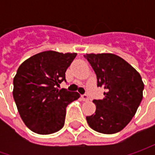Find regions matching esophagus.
Returning a JSON list of instances; mask_svg holds the SVG:
<instances>
[{
    "mask_svg": "<svg viewBox=\"0 0 155 155\" xmlns=\"http://www.w3.org/2000/svg\"><path fill=\"white\" fill-rule=\"evenodd\" d=\"M81 98L83 101H84V102H87V101H89V97L87 96L86 94H84V95H82L81 96Z\"/></svg>",
    "mask_w": 155,
    "mask_h": 155,
    "instance_id": "1",
    "label": "esophagus"
}]
</instances>
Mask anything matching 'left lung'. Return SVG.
Returning a JSON list of instances; mask_svg holds the SVG:
<instances>
[{"label":"left lung","instance_id":"8db88e82","mask_svg":"<svg viewBox=\"0 0 155 155\" xmlns=\"http://www.w3.org/2000/svg\"><path fill=\"white\" fill-rule=\"evenodd\" d=\"M84 58L96 72L103 100H94L96 112L86 116L89 126L102 134H115L125 128L135 115L143 97L140 73L113 53H86Z\"/></svg>","mask_w":155,"mask_h":155}]
</instances>
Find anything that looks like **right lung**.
Segmentation results:
<instances>
[{
  "instance_id": "1",
  "label": "right lung",
  "mask_w": 155,
  "mask_h": 155,
  "mask_svg": "<svg viewBox=\"0 0 155 155\" xmlns=\"http://www.w3.org/2000/svg\"><path fill=\"white\" fill-rule=\"evenodd\" d=\"M76 56V52L42 51L17 70L13 97L22 121L34 133L50 134L60 130L67 105L80 97L77 91L58 89Z\"/></svg>"
}]
</instances>
